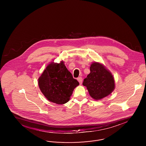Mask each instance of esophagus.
<instances>
[{
  "mask_svg": "<svg viewBox=\"0 0 146 146\" xmlns=\"http://www.w3.org/2000/svg\"><path fill=\"white\" fill-rule=\"evenodd\" d=\"M77 80L79 82V83L80 84H82V82H83V79H82V77H79L77 78Z\"/></svg>",
  "mask_w": 146,
  "mask_h": 146,
  "instance_id": "34e87169",
  "label": "esophagus"
}]
</instances>
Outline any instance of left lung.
Masks as SVG:
<instances>
[{"label": "left lung", "instance_id": "1", "mask_svg": "<svg viewBox=\"0 0 146 146\" xmlns=\"http://www.w3.org/2000/svg\"><path fill=\"white\" fill-rule=\"evenodd\" d=\"M90 73L84 79L83 85L86 86L91 97L100 100L110 95L115 89L114 79L111 72L101 63H92Z\"/></svg>", "mask_w": 146, "mask_h": 146}]
</instances>
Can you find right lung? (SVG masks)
<instances>
[{
	"label": "right lung",
	"mask_w": 146,
	"mask_h": 146,
	"mask_svg": "<svg viewBox=\"0 0 146 146\" xmlns=\"http://www.w3.org/2000/svg\"><path fill=\"white\" fill-rule=\"evenodd\" d=\"M79 85L74 79L64 62L49 64L38 78V85L44 96L56 104L70 101L73 91Z\"/></svg>",
	"instance_id": "1"
}]
</instances>
